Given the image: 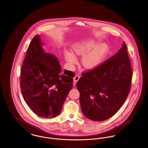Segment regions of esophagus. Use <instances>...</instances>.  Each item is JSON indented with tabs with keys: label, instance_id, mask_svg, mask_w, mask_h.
<instances>
[{
	"label": "esophagus",
	"instance_id": "obj_1",
	"mask_svg": "<svg viewBox=\"0 0 148 148\" xmlns=\"http://www.w3.org/2000/svg\"><path fill=\"white\" fill-rule=\"evenodd\" d=\"M80 79V76L79 75H75L74 78H73V80H74V82L75 83H77V81L79 80V79Z\"/></svg>",
	"mask_w": 148,
	"mask_h": 148
}]
</instances>
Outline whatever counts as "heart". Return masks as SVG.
<instances>
[{
  "label": "heart",
  "instance_id": "obj_1",
  "mask_svg": "<svg viewBox=\"0 0 148 148\" xmlns=\"http://www.w3.org/2000/svg\"><path fill=\"white\" fill-rule=\"evenodd\" d=\"M97 46L94 41H89L80 44L74 48V52L77 56H82L94 48L90 53L85 56L82 60V64L87 69H92L98 66L106 56L108 48L105 45ZM67 60L71 63H75L77 58L72 53H69L66 56Z\"/></svg>",
  "mask_w": 148,
  "mask_h": 148
}]
</instances>
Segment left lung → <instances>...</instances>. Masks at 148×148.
Returning <instances> with one entry per match:
<instances>
[{
  "instance_id": "obj_1",
  "label": "left lung",
  "mask_w": 148,
  "mask_h": 148,
  "mask_svg": "<svg viewBox=\"0 0 148 148\" xmlns=\"http://www.w3.org/2000/svg\"><path fill=\"white\" fill-rule=\"evenodd\" d=\"M127 46L92 70L83 73L77 83L82 111L89 119L112 117L127 99L133 76Z\"/></svg>"
}]
</instances>
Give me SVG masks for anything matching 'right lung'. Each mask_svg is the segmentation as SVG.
Instances as JSON below:
<instances>
[{
  "label": "right lung",
  "mask_w": 148,
  "mask_h": 148,
  "mask_svg": "<svg viewBox=\"0 0 148 148\" xmlns=\"http://www.w3.org/2000/svg\"><path fill=\"white\" fill-rule=\"evenodd\" d=\"M40 36L29 45L21 72V89L25 101L40 117L54 118L62 110L73 87V71L62 70L56 56L45 53Z\"/></svg>",
  "instance_id": "1"
}]
</instances>
